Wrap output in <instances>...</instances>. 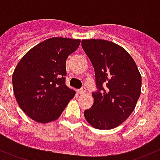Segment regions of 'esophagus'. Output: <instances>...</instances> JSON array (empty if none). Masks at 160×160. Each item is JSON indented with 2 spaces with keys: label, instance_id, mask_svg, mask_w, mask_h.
Masks as SVG:
<instances>
[{
  "label": "esophagus",
  "instance_id": "esophagus-1",
  "mask_svg": "<svg viewBox=\"0 0 160 160\" xmlns=\"http://www.w3.org/2000/svg\"><path fill=\"white\" fill-rule=\"evenodd\" d=\"M85 92H86V89H85V88H82V89L78 90V93H79L80 95H81V94H84Z\"/></svg>",
  "mask_w": 160,
  "mask_h": 160
}]
</instances>
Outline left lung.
<instances>
[{
    "label": "left lung",
    "instance_id": "1",
    "mask_svg": "<svg viewBox=\"0 0 160 160\" xmlns=\"http://www.w3.org/2000/svg\"><path fill=\"white\" fill-rule=\"evenodd\" d=\"M81 45L95 70L98 88L85 118L96 129L115 128L135 109L141 94L140 72L131 55L112 41L82 40Z\"/></svg>",
    "mask_w": 160,
    "mask_h": 160
}]
</instances>
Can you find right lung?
<instances>
[{
    "label": "right lung",
    "mask_w": 160,
    "mask_h": 160,
    "mask_svg": "<svg viewBox=\"0 0 160 160\" xmlns=\"http://www.w3.org/2000/svg\"><path fill=\"white\" fill-rule=\"evenodd\" d=\"M80 40L52 37L31 48L12 74L15 98L20 108L35 121L58 119L75 95L65 84L66 60Z\"/></svg>",
    "instance_id": "1"
}]
</instances>
